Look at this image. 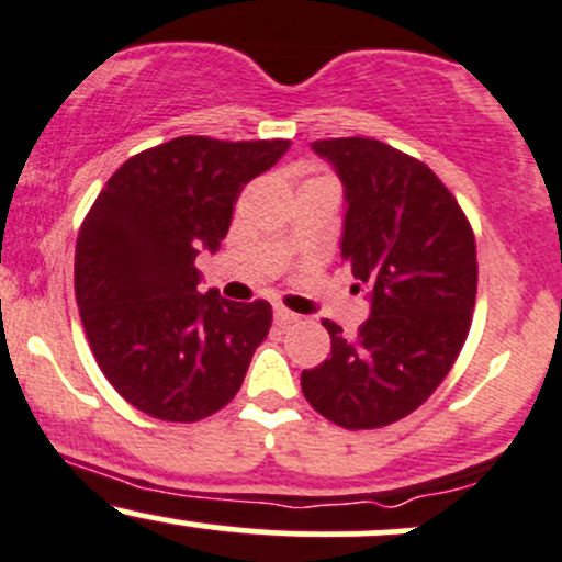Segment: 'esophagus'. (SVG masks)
Masks as SVG:
<instances>
[{"label": "esophagus", "mask_w": 562, "mask_h": 562, "mask_svg": "<svg viewBox=\"0 0 562 562\" xmlns=\"http://www.w3.org/2000/svg\"><path fill=\"white\" fill-rule=\"evenodd\" d=\"M274 322L277 325H290V322H299V314L288 312L285 306H274Z\"/></svg>", "instance_id": "obj_1"}]
</instances>
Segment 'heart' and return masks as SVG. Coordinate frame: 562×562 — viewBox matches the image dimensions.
<instances>
[{
    "label": "heart",
    "mask_w": 562,
    "mask_h": 562,
    "mask_svg": "<svg viewBox=\"0 0 562 562\" xmlns=\"http://www.w3.org/2000/svg\"><path fill=\"white\" fill-rule=\"evenodd\" d=\"M319 179H325V177H319Z\"/></svg>",
    "instance_id": "obj_1"
}]
</instances>
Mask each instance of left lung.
<instances>
[{
	"label": "left lung",
	"mask_w": 562,
	"mask_h": 562,
	"mask_svg": "<svg viewBox=\"0 0 562 562\" xmlns=\"http://www.w3.org/2000/svg\"><path fill=\"white\" fill-rule=\"evenodd\" d=\"M344 184L340 256L370 319L348 338L325 319L330 359L301 372L306 402L348 430L383 428L438 389L465 344L479 261L460 203L428 166L370 137L312 142Z\"/></svg>",
	"instance_id": "obj_1"
}]
</instances>
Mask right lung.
Listing matches in <instances>:
<instances>
[{"label":"right lung","instance_id":"1","mask_svg":"<svg viewBox=\"0 0 562 562\" xmlns=\"http://www.w3.org/2000/svg\"><path fill=\"white\" fill-rule=\"evenodd\" d=\"M288 147L164 142L128 158L83 218L74 272L83 333L102 375L145 415L195 423L240 391L272 306L200 293L195 259L216 254L243 187Z\"/></svg>","mask_w":562,"mask_h":562}]
</instances>
